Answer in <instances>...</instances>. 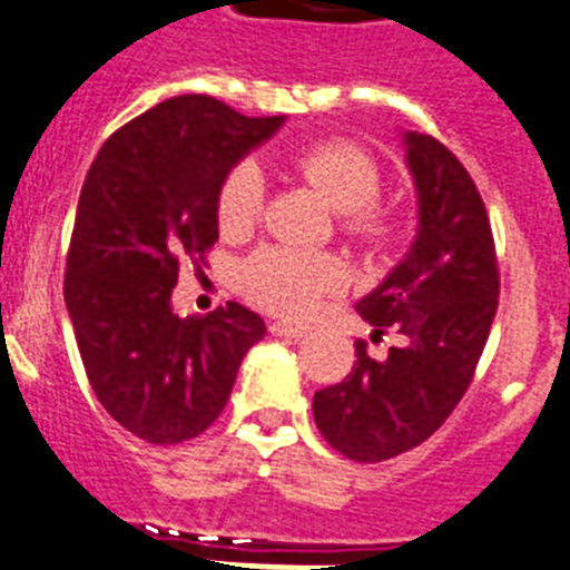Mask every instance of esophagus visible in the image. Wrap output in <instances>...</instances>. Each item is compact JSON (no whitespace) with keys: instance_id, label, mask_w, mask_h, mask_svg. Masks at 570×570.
<instances>
[{"instance_id":"obj_1","label":"esophagus","mask_w":570,"mask_h":570,"mask_svg":"<svg viewBox=\"0 0 570 570\" xmlns=\"http://www.w3.org/2000/svg\"><path fill=\"white\" fill-rule=\"evenodd\" d=\"M271 332L273 335H279V338H303V335H306L303 326H294V323H285V321H273Z\"/></svg>"}]
</instances>
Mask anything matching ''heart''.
<instances>
[{
	"label": "heart",
	"instance_id": "obj_1",
	"mask_svg": "<svg viewBox=\"0 0 570 570\" xmlns=\"http://www.w3.org/2000/svg\"><path fill=\"white\" fill-rule=\"evenodd\" d=\"M291 170L306 179L335 212L341 229L356 240H380L385 220L373 199L380 197V167L350 140H321L291 156ZM262 208V176L253 164H238L223 179L217 223L226 235H244ZM240 291L256 306L282 317H306L326 291L341 285L335 258L288 247H264L240 264Z\"/></svg>",
	"mask_w": 570,
	"mask_h": 570
}]
</instances>
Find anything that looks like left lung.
Instances as JSON below:
<instances>
[{
  "label": "left lung",
  "mask_w": 570,
  "mask_h": 570,
  "mask_svg": "<svg viewBox=\"0 0 570 570\" xmlns=\"http://www.w3.org/2000/svg\"><path fill=\"white\" fill-rule=\"evenodd\" d=\"M417 190V235L394 271L356 303L373 335L394 326L406 344L367 356L314 394V423L341 456L385 462L426 441L465 397L498 312L500 273L482 197L444 144L406 131Z\"/></svg>",
  "instance_id": "obj_1"
}]
</instances>
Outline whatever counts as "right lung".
I'll return each mask as SVG.
<instances>
[{"label": "right lung", "mask_w": 570, "mask_h": 570, "mask_svg": "<svg viewBox=\"0 0 570 570\" xmlns=\"http://www.w3.org/2000/svg\"><path fill=\"white\" fill-rule=\"evenodd\" d=\"M285 117H244L203 94L158 102L105 140L81 185L63 303L90 389L149 444L206 432L264 321L240 303L179 317L185 258L206 264L223 179Z\"/></svg>", "instance_id": "add662e5"}]
</instances>
